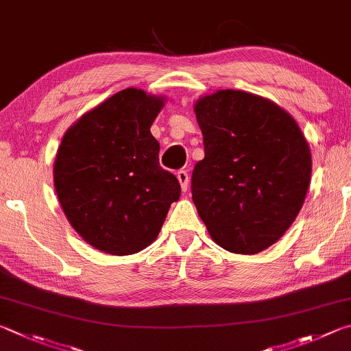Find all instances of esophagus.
Returning <instances> with one entry per match:
<instances>
[{
	"label": "esophagus",
	"mask_w": 351,
	"mask_h": 351,
	"mask_svg": "<svg viewBox=\"0 0 351 351\" xmlns=\"http://www.w3.org/2000/svg\"><path fill=\"white\" fill-rule=\"evenodd\" d=\"M177 179H179V182H180L182 191H186V189H188V185H189L188 171H185V169H179V171H177Z\"/></svg>",
	"instance_id": "34e87169"
}]
</instances>
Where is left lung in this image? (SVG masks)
Returning <instances> with one entry per match:
<instances>
[{
    "instance_id": "8db88e82",
    "label": "left lung",
    "mask_w": 351,
    "mask_h": 351,
    "mask_svg": "<svg viewBox=\"0 0 351 351\" xmlns=\"http://www.w3.org/2000/svg\"><path fill=\"white\" fill-rule=\"evenodd\" d=\"M205 158L191 179L194 205L213 241L261 253L290 228L311 179V152L296 120L267 98L223 89L194 106Z\"/></svg>"
}]
</instances>
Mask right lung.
Listing matches in <instances>:
<instances>
[{"instance_id":"obj_1","label":"right lung","mask_w":351,"mask_h":351,"mask_svg":"<svg viewBox=\"0 0 351 351\" xmlns=\"http://www.w3.org/2000/svg\"><path fill=\"white\" fill-rule=\"evenodd\" d=\"M163 98L128 88L67 129L53 163V185L67 220L90 247L138 253L158 236L180 183L158 163L151 125Z\"/></svg>"}]
</instances>
